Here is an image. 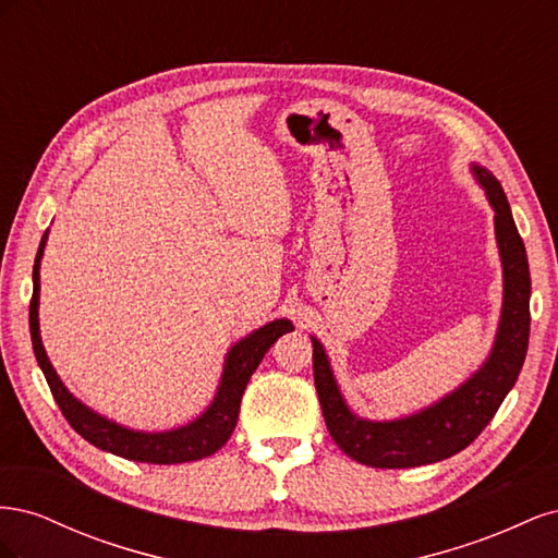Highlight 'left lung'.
I'll list each match as a JSON object with an SVG mask.
<instances>
[{
  "label": "left lung",
  "instance_id": "left-lung-1",
  "mask_svg": "<svg viewBox=\"0 0 558 558\" xmlns=\"http://www.w3.org/2000/svg\"><path fill=\"white\" fill-rule=\"evenodd\" d=\"M488 205L502 265V307L492 351L463 384L412 414L398 418H363L353 412L335 379L328 353L318 337L314 347V386L328 433L347 456L369 468H416L445 461L465 449L486 428L500 402L512 391L529 349L531 272L526 248L514 226L500 181L472 162Z\"/></svg>",
  "mask_w": 558,
  "mask_h": 558
}]
</instances>
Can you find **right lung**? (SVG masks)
Masks as SVG:
<instances>
[{"label":"right lung","instance_id":"add662e5","mask_svg":"<svg viewBox=\"0 0 558 558\" xmlns=\"http://www.w3.org/2000/svg\"><path fill=\"white\" fill-rule=\"evenodd\" d=\"M48 242V230L41 238L35 269H32V302H29V335H32V347H35V356L41 367V373L50 386V393H53L58 408L62 410L64 418L70 421V426L95 445L97 449L109 451L121 456L128 461L137 463H156V465H172V463H189L199 461L205 456H211L214 451L221 449L238 426L240 416V402L244 396V388L256 373L263 356L269 351L281 335L295 330L289 318H275L269 324L260 326L258 330L248 332L242 340L234 342L223 361V373L221 381L214 393V400L207 404V410L199 416H195L189 424L170 430H134L130 426L118 424V421L102 416L88 408L86 402H81L70 388H66L56 373L53 363L48 361V353L41 342V330H39V269L44 248Z\"/></svg>","mask_w":558,"mask_h":558}]
</instances>
